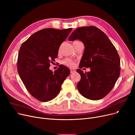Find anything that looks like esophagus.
<instances>
[{"label":"esophagus","mask_w":135,"mask_h":135,"mask_svg":"<svg viewBox=\"0 0 135 135\" xmlns=\"http://www.w3.org/2000/svg\"><path fill=\"white\" fill-rule=\"evenodd\" d=\"M70 71H71V73H75L76 72L75 70H74L73 69H70Z\"/></svg>","instance_id":"esophagus-1"}]
</instances>
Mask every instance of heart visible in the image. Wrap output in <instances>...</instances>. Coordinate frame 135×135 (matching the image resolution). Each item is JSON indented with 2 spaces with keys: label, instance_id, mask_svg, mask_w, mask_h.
<instances>
[{
  "label": "heart",
  "instance_id": "obj_1",
  "mask_svg": "<svg viewBox=\"0 0 135 135\" xmlns=\"http://www.w3.org/2000/svg\"><path fill=\"white\" fill-rule=\"evenodd\" d=\"M62 63L69 67H73L75 66V62L70 58H65L62 61Z\"/></svg>",
  "mask_w": 135,
  "mask_h": 135
}]
</instances>
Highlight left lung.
<instances>
[{"label":"left lung","mask_w":135,"mask_h":135,"mask_svg":"<svg viewBox=\"0 0 135 135\" xmlns=\"http://www.w3.org/2000/svg\"><path fill=\"white\" fill-rule=\"evenodd\" d=\"M78 39L85 46L79 68L90 67V71L77 70L81 76L77 88L86 99L99 100L111 91L119 77L120 57L110 39L95 26L77 28L68 38L69 41Z\"/></svg>","instance_id":"8db88e82"}]
</instances>
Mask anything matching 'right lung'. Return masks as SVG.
Returning a JSON list of instances; mask_svg holds the SVG:
<instances>
[{"label":"right lung","mask_w":135,"mask_h":135,"mask_svg":"<svg viewBox=\"0 0 135 135\" xmlns=\"http://www.w3.org/2000/svg\"><path fill=\"white\" fill-rule=\"evenodd\" d=\"M72 30L44 28L33 33L20 47L17 72L29 93L40 102L54 99L70 74L69 69L63 65L59 66L55 72L49 67Z\"/></svg>","instance_id":"right-lung-1"}]
</instances>
